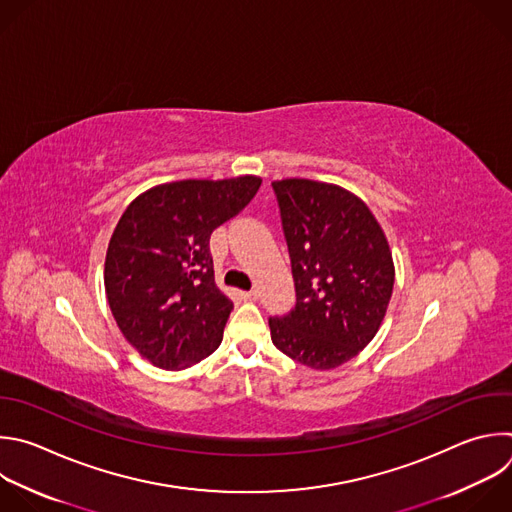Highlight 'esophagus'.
I'll use <instances>...</instances> for the list:
<instances>
[{"label": "esophagus", "instance_id": "esophagus-1", "mask_svg": "<svg viewBox=\"0 0 512 512\" xmlns=\"http://www.w3.org/2000/svg\"><path fill=\"white\" fill-rule=\"evenodd\" d=\"M241 297H243L245 301H255V299L259 297V293H257L255 289H253V291H243V293H241Z\"/></svg>", "mask_w": 512, "mask_h": 512}]
</instances>
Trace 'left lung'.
Here are the masks:
<instances>
[{
  "instance_id": "left-lung-1",
  "label": "left lung",
  "mask_w": 512,
  "mask_h": 512,
  "mask_svg": "<svg viewBox=\"0 0 512 512\" xmlns=\"http://www.w3.org/2000/svg\"><path fill=\"white\" fill-rule=\"evenodd\" d=\"M291 259L295 307L269 317L279 352L313 370L358 356L380 329L394 289L386 235L350 191L307 181L271 183Z\"/></svg>"
}]
</instances>
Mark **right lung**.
<instances>
[{"instance_id": "1", "label": "right lung", "mask_w": 512, "mask_h": 512, "mask_svg": "<svg viewBox=\"0 0 512 512\" xmlns=\"http://www.w3.org/2000/svg\"><path fill=\"white\" fill-rule=\"evenodd\" d=\"M259 187L251 175L166 183L120 217L106 251V297L130 346L156 368H189L221 346L233 303L215 285L209 239Z\"/></svg>"}]
</instances>
